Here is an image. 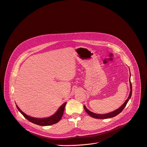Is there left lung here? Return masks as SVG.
I'll use <instances>...</instances> for the list:
<instances>
[{
    "label": "left lung",
    "instance_id": "left-lung-1",
    "mask_svg": "<svg viewBox=\"0 0 147 147\" xmlns=\"http://www.w3.org/2000/svg\"><path fill=\"white\" fill-rule=\"evenodd\" d=\"M131 76V74H130ZM130 78H129V82H130V94H129V96L127 98V99L125 100V101L123 103V105L121 106V107H119L118 109H117V110L112 111L111 112L109 113H107L105 114H97V113H95L90 111H89L86 107L84 105V109L85 110V111L86 112V113L89 115H90L91 117L94 118H97V119H107V118H112L115 117L119 113H120L124 109V107H125L126 105L128 103V101L129 100V99L131 98V94H132V86H131V82H130Z\"/></svg>",
    "mask_w": 147,
    "mask_h": 147
}]
</instances>
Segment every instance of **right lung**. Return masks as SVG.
Here are the masks:
<instances>
[{
	"mask_svg": "<svg viewBox=\"0 0 147 147\" xmlns=\"http://www.w3.org/2000/svg\"><path fill=\"white\" fill-rule=\"evenodd\" d=\"M67 102L62 104L59 109H58L53 115H52V116H50L47 118H34V117H30L26 113H24L23 112L21 111V109L18 107L17 105H16V107L17 108V109L18 111L20 112L23 115L24 117V118L27 119L28 121H29L30 122L34 124L41 125V126H46V125H52L54 124H56L61 120L63 113V111H64L65 107L66 105Z\"/></svg>",
	"mask_w": 147,
	"mask_h": 147,
	"instance_id": "right-lung-1",
	"label": "right lung"
}]
</instances>
